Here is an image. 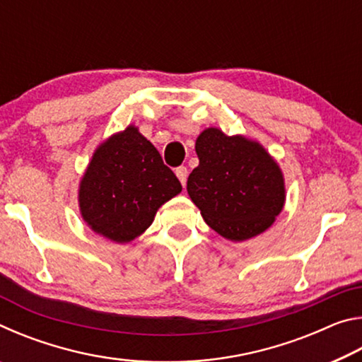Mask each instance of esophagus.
I'll list each match as a JSON object with an SVG mask.
<instances>
[{
    "label": "esophagus",
    "mask_w": 362,
    "mask_h": 362,
    "mask_svg": "<svg viewBox=\"0 0 362 362\" xmlns=\"http://www.w3.org/2000/svg\"><path fill=\"white\" fill-rule=\"evenodd\" d=\"M175 175H177V179L180 180L182 185L185 187V185H187V177H188V170H187V168H185V166L177 168V169H175Z\"/></svg>",
    "instance_id": "obj_1"
}]
</instances>
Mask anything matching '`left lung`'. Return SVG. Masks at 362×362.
<instances>
[{"instance_id":"8db88e82","label":"left lung","mask_w":362,"mask_h":362,"mask_svg":"<svg viewBox=\"0 0 362 362\" xmlns=\"http://www.w3.org/2000/svg\"><path fill=\"white\" fill-rule=\"evenodd\" d=\"M199 158L187 192L204 222L220 236L241 243L274 223L286 203L284 174L260 142L206 127L194 144Z\"/></svg>"}]
</instances>
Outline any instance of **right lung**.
Here are the masks:
<instances>
[{
  "mask_svg": "<svg viewBox=\"0 0 362 362\" xmlns=\"http://www.w3.org/2000/svg\"><path fill=\"white\" fill-rule=\"evenodd\" d=\"M182 192L161 155L129 124L94 150L79 180L78 206L86 225L107 240L127 244L153 223L159 207Z\"/></svg>",
  "mask_w": 362,
  "mask_h": 362,
  "instance_id": "right-lung-1",
  "label": "right lung"
}]
</instances>
